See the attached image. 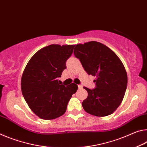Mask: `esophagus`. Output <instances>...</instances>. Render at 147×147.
Segmentation results:
<instances>
[{"label": "esophagus", "mask_w": 147, "mask_h": 147, "mask_svg": "<svg viewBox=\"0 0 147 147\" xmlns=\"http://www.w3.org/2000/svg\"><path fill=\"white\" fill-rule=\"evenodd\" d=\"M78 88H79V89H81V88H83V86L81 85H78Z\"/></svg>", "instance_id": "1"}]
</instances>
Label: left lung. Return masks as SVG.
Here are the masks:
<instances>
[{
    "mask_svg": "<svg viewBox=\"0 0 147 147\" xmlns=\"http://www.w3.org/2000/svg\"><path fill=\"white\" fill-rule=\"evenodd\" d=\"M74 53L86 73L96 77L94 88L83 87L88 92L83 109L96 117L112 114L121 103L128 84L122 62L111 49L95 41L76 45Z\"/></svg>",
    "mask_w": 147,
    "mask_h": 147,
    "instance_id": "1",
    "label": "left lung"
}]
</instances>
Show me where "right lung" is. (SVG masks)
Here are the masks:
<instances>
[{
  "label": "right lung",
  "mask_w": 147,
  "mask_h": 147,
  "mask_svg": "<svg viewBox=\"0 0 147 147\" xmlns=\"http://www.w3.org/2000/svg\"><path fill=\"white\" fill-rule=\"evenodd\" d=\"M74 45H50L37 51L26 65L21 78V90L30 109L40 119L51 120L66 112L75 83L60 85L58 78L66 68Z\"/></svg>",
  "instance_id": "add662e5"
}]
</instances>
